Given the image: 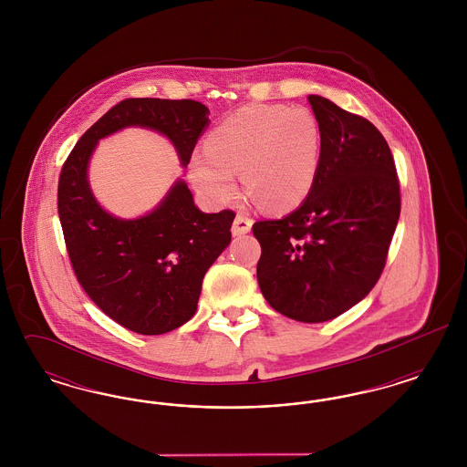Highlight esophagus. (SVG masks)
Listing matches in <instances>:
<instances>
[{
    "label": "esophagus",
    "instance_id": "obj_1",
    "mask_svg": "<svg viewBox=\"0 0 467 467\" xmlns=\"http://www.w3.org/2000/svg\"><path fill=\"white\" fill-rule=\"evenodd\" d=\"M250 229H252V219L246 217L244 213H238V215L234 217L233 227H231L233 234H234V236H242V234H246Z\"/></svg>",
    "mask_w": 467,
    "mask_h": 467
}]
</instances>
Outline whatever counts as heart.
<instances>
[{"instance_id":"1","label":"heart","mask_w":467,"mask_h":467,"mask_svg":"<svg viewBox=\"0 0 467 467\" xmlns=\"http://www.w3.org/2000/svg\"><path fill=\"white\" fill-rule=\"evenodd\" d=\"M322 154L318 120L306 109L250 105L231 113L191 161V180L204 198L236 196L234 173L269 212H289L308 198Z\"/></svg>"}]
</instances>
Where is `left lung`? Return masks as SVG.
Returning a JSON list of instances; mask_svg holds the SVG:
<instances>
[{
  "mask_svg": "<svg viewBox=\"0 0 467 467\" xmlns=\"http://www.w3.org/2000/svg\"><path fill=\"white\" fill-rule=\"evenodd\" d=\"M322 133L315 185L278 221L252 225L261 244L257 282L271 308L297 322L350 310L387 263L400 221V178L383 134L364 117L308 96Z\"/></svg>",
  "mask_w": 467,
  "mask_h": 467,
  "instance_id": "1",
  "label": "left lung"
}]
</instances>
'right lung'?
I'll return each mask as SVG.
<instances>
[{
  "label": "right lung",
  "instance_id": "1",
  "mask_svg": "<svg viewBox=\"0 0 467 467\" xmlns=\"http://www.w3.org/2000/svg\"><path fill=\"white\" fill-rule=\"evenodd\" d=\"M208 122L194 99L130 98L92 124L63 164L57 212L75 276L99 310L133 333H170L192 318L202 276L231 242L234 212L202 213L177 182L152 213L115 219L92 198L90 154L99 138L143 126L166 134L187 166Z\"/></svg>",
  "mask_w": 467,
  "mask_h": 467
}]
</instances>
